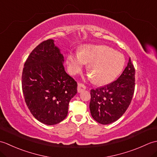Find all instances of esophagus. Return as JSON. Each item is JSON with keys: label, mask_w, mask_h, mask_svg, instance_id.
Masks as SVG:
<instances>
[{"label": "esophagus", "mask_w": 157, "mask_h": 157, "mask_svg": "<svg viewBox=\"0 0 157 157\" xmlns=\"http://www.w3.org/2000/svg\"><path fill=\"white\" fill-rule=\"evenodd\" d=\"M86 86L84 84H78V92H82L83 90H86Z\"/></svg>", "instance_id": "34e87169"}]
</instances>
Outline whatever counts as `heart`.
<instances>
[{
    "instance_id": "1",
    "label": "heart",
    "mask_w": 157,
    "mask_h": 157,
    "mask_svg": "<svg viewBox=\"0 0 157 157\" xmlns=\"http://www.w3.org/2000/svg\"><path fill=\"white\" fill-rule=\"evenodd\" d=\"M89 63L88 71L93 82L97 84H106L117 77L125 65L123 55L106 46H86L80 52H69L67 56L69 69L73 74L81 71Z\"/></svg>"
}]
</instances>
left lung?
Listing matches in <instances>:
<instances>
[{
  "mask_svg": "<svg viewBox=\"0 0 157 157\" xmlns=\"http://www.w3.org/2000/svg\"><path fill=\"white\" fill-rule=\"evenodd\" d=\"M135 90V68L131 59L119 78L106 86L90 90L92 117L101 124L113 123L124 114Z\"/></svg>",
  "mask_w": 157,
  "mask_h": 157,
  "instance_id": "left-lung-1",
  "label": "left lung"
}]
</instances>
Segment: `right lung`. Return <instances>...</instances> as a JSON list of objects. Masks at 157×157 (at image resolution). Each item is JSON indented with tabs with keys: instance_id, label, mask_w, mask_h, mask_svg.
Wrapping results in <instances>:
<instances>
[{
	"instance_id": "right-lung-1",
	"label": "right lung",
	"mask_w": 157,
	"mask_h": 157,
	"mask_svg": "<svg viewBox=\"0 0 157 157\" xmlns=\"http://www.w3.org/2000/svg\"><path fill=\"white\" fill-rule=\"evenodd\" d=\"M53 40L42 42L25 62L21 86L25 102L41 123L55 125L67 115L69 103L77 91V82L65 71L63 56Z\"/></svg>"
}]
</instances>
